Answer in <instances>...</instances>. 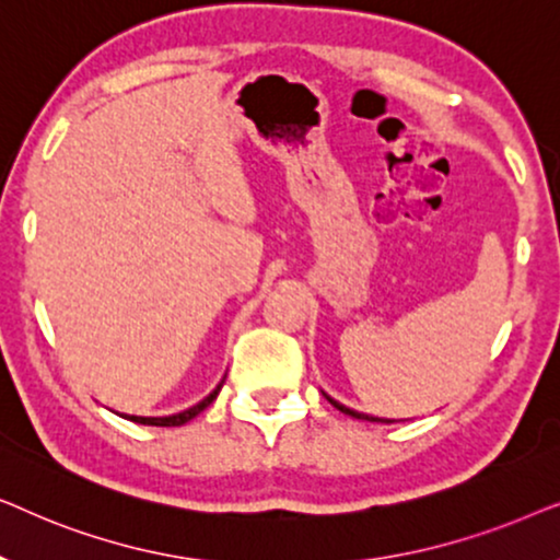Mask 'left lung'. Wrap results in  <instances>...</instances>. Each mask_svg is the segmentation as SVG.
I'll return each mask as SVG.
<instances>
[{
	"instance_id": "1",
	"label": "left lung",
	"mask_w": 560,
	"mask_h": 560,
	"mask_svg": "<svg viewBox=\"0 0 560 560\" xmlns=\"http://www.w3.org/2000/svg\"><path fill=\"white\" fill-rule=\"evenodd\" d=\"M326 395V393H324ZM326 400L334 405L336 410H341V412H347V416H351V418H357V420H374V423H395V420H387V418H374V416H364V412H357V410H351V408H347V405H341V402H336L334 397H328L326 395Z\"/></svg>"
}]
</instances>
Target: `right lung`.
<instances>
[{
  "label": "right lung",
  "mask_w": 560,
  "mask_h": 560,
  "mask_svg": "<svg viewBox=\"0 0 560 560\" xmlns=\"http://www.w3.org/2000/svg\"><path fill=\"white\" fill-rule=\"evenodd\" d=\"M226 380V377H224ZM224 380L219 382L217 385V389H213V393L209 395V397H203L201 402L198 405H194V408H188V410H183V412H175V416H165V418H142V416H125L127 420H135V423H142V425H183V423H188V420H194L198 412L201 410H206L209 408V405L217 400V395H219V389H221V385H224Z\"/></svg>",
  "instance_id": "obj_1"
}]
</instances>
